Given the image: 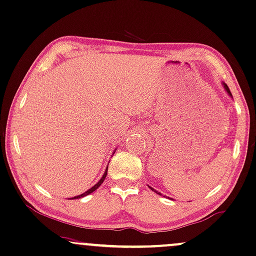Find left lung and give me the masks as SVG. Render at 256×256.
<instances>
[{
	"mask_svg": "<svg viewBox=\"0 0 256 256\" xmlns=\"http://www.w3.org/2000/svg\"><path fill=\"white\" fill-rule=\"evenodd\" d=\"M224 88H226V90H227V92H228V94H229V96H232V93H230V90H229V88H228V86H227V85H226V84H224ZM148 188H150V189H151V190H154V189H152V188H151V186H148ZM157 194H160V192H157Z\"/></svg>",
	"mask_w": 256,
	"mask_h": 256,
	"instance_id": "1",
	"label": "left lung"
}]
</instances>
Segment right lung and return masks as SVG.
<instances>
[{
    "mask_svg": "<svg viewBox=\"0 0 256 256\" xmlns=\"http://www.w3.org/2000/svg\"><path fill=\"white\" fill-rule=\"evenodd\" d=\"M106 174H108V171H105V174H102V180H99V182H98V183H96L94 186H92V188H90V189H88V190H87V192H84V194H82V195H79V196H76V197H72V198H73V200H76V198H80V197L87 196V195H90V192H96V189H98V188H99L100 186H102V182H104V180H105Z\"/></svg>",
    "mask_w": 256,
    "mask_h": 256,
    "instance_id": "1",
    "label": "right lung"
}]
</instances>
